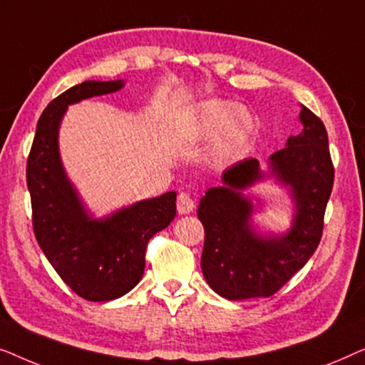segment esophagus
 Listing matches in <instances>:
<instances>
[{"instance_id":"esophagus-1","label":"esophagus","mask_w":365,"mask_h":365,"mask_svg":"<svg viewBox=\"0 0 365 365\" xmlns=\"http://www.w3.org/2000/svg\"><path fill=\"white\" fill-rule=\"evenodd\" d=\"M194 209V201L187 192H181L178 196V212L179 214H189Z\"/></svg>"}]
</instances>
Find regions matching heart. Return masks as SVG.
<instances>
[{
	"instance_id": "heart-1",
	"label": "heart",
	"mask_w": 365,
	"mask_h": 365,
	"mask_svg": "<svg viewBox=\"0 0 365 365\" xmlns=\"http://www.w3.org/2000/svg\"><path fill=\"white\" fill-rule=\"evenodd\" d=\"M197 126L204 134L217 131L214 154L219 161H227L249 143L256 129V121L234 103L212 99L199 106Z\"/></svg>"
}]
</instances>
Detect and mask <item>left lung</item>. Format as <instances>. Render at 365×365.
Listing matches in <instances>:
<instances>
[{
  "mask_svg": "<svg viewBox=\"0 0 365 365\" xmlns=\"http://www.w3.org/2000/svg\"><path fill=\"white\" fill-rule=\"evenodd\" d=\"M299 119L302 131L269 158V174L291 187L296 206L286 234L261 236L254 231V204L242 196L244 189L264 178L254 158L226 169L222 186L207 189L199 202L197 217L204 226L202 274L214 292L231 301L276 294L321 242L334 164L324 123L306 106Z\"/></svg>",
  "mask_w": 365,
  "mask_h": 365,
  "instance_id": "left-lung-1",
  "label": "left lung"
}]
</instances>
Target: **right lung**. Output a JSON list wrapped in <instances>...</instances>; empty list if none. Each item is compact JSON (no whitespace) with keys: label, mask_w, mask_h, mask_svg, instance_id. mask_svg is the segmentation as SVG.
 Returning <instances> with one entry per match:
<instances>
[{"label":"right lung","mask_w":365,"mask_h":365,"mask_svg":"<svg viewBox=\"0 0 365 365\" xmlns=\"http://www.w3.org/2000/svg\"><path fill=\"white\" fill-rule=\"evenodd\" d=\"M118 81H84L59 94L39 118L26 164L33 231L59 277L91 302L113 301L141 281L146 247L176 216V192L144 199L109 217L88 216L59 158V124L69 104L119 91Z\"/></svg>","instance_id":"obj_1"}]
</instances>
